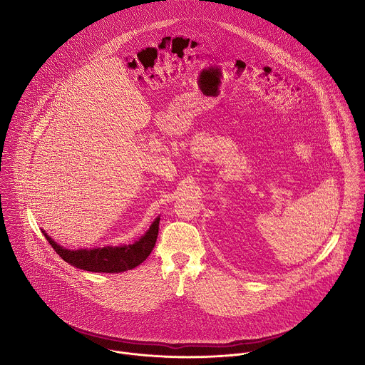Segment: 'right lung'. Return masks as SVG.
<instances>
[{"instance_id":"obj_1","label":"right lung","mask_w":365,"mask_h":365,"mask_svg":"<svg viewBox=\"0 0 365 365\" xmlns=\"http://www.w3.org/2000/svg\"><path fill=\"white\" fill-rule=\"evenodd\" d=\"M160 216L152 222L148 232L135 243L123 246H105L96 249L70 250L57 245L52 237L42 229L46 240L54 252L73 267L91 272H123L138 267L146 260L156 245Z\"/></svg>"}]
</instances>
